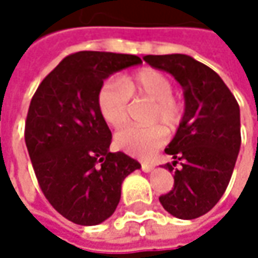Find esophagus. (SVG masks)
Instances as JSON below:
<instances>
[{"mask_svg":"<svg viewBox=\"0 0 258 258\" xmlns=\"http://www.w3.org/2000/svg\"><path fill=\"white\" fill-rule=\"evenodd\" d=\"M155 166L152 163H142V170L143 172H151Z\"/></svg>","mask_w":258,"mask_h":258,"instance_id":"obj_1","label":"esophagus"}]
</instances>
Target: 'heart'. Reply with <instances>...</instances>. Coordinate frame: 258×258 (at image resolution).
Here are the masks:
<instances>
[{
	"instance_id": "b5f03b06",
	"label": "heart",
	"mask_w": 258,
	"mask_h": 258,
	"mask_svg": "<svg viewBox=\"0 0 258 258\" xmlns=\"http://www.w3.org/2000/svg\"><path fill=\"white\" fill-rule=\"evenodd\" d=\"M131 98L152 101L149 119L161 122L169 130L179 127L183 109L173 97V83L169 76L158 70L145 69L122 80L107 79L97 95V104L103 119L110 127H122L130 116ZM166 140L161 125L137 127L131 125L116 133L115 146L133 157L146 158L155 152Z\"/></svg>"
}]
</instances>
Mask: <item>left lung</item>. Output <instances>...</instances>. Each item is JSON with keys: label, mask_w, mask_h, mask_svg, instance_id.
<instances>
[{"label": "left lung", "mask_w": 258, "mask_h": 258, "mask_svg": "<svg viewBox=\"0 0 258 258\" xmlns=\"http://www.w3.org/2000/svg\"><path fill=\"white\" fill-rule=\"evenodd\" d=\"M145 61L183 88L185 113L164 149L175 158L166 164L175 170V183L160 203L176 218L194 220L218 203L230 182L240 148L239 104L223 79L188 55H146Z\"/></svg>", "instance_id": "left-lung-1"}]
</instances>
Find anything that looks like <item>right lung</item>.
<instances>
[{
    "label": "right lung",
    "instance_id": "obj_1",
    "mask_svg": "<svg viewBox=\"0 0 258 258\" xmlns=\"http://www.w3.org/2000/svg\"><path fill=\"white\" fill-rule=\"evenodd\" d=\"M142 64L136 55L83 50L66 56L38 85L25 121V143L47 202L79 226L107 220L121 199L122 180L140 167L110 152L112 133L97 95L110 75Z\"/></svg>",
    "mask_w": 258,
    "mask_h": 258
}]
</instances>
